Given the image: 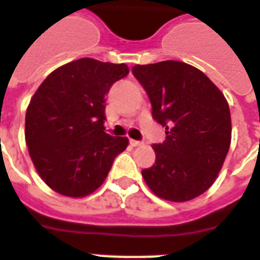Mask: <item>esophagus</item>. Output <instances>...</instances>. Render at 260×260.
<instances>
[{
	"mask_svg": "<svg viewBox=\"0 0 260 260\" xmlns=\"http://www.w3.org/2000/svg\"><path fill=\"white\" fill-rule=\"evenodd\" d=\"M129 143H131V146H134V147H138V146L143 145V143H142V142H139V140H134V139H131Z\"/></svg>",
	"mask_w": 260,
	"mask_h": 260,
	"instance_id": "esophagus-1",
	"label": "esophagus"
}]
</instances>
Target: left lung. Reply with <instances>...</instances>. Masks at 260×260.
Instances as JSON below:
<instances>
[{
	"label": "left lung",
	"mask_w": 260,
	"mask_h": 260,
	"mask_svg": "<svg viewBox=\"0 0 260 260\" xmlns=\"http://www.w3.org/2000/svg\"><path fill=\"white\" fill-rule=\"evenodd\" d=\"M132 73L167 134L162 143L153 145V167L142 171L146 184L167 201L199 197L216 180L230 147L226 98L203 71L183 61L136 64Z\"/></svg>",
	"instance_id": "1"
}]
</instances>
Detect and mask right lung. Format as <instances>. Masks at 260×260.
<instances>
[{
	"instance_id": "1",
	"label": "right lung",
	"mask_w": 260,
	"mask_h": 260,
	"mask_svg": "<svg viewBox=\"0 0 260 260\" xmlns=\"http://www.w3.org/2000/svg\"><path fill=\"white\" fill-rule=\"evenodd\" d=\"M124 63L82 57L57 67L38 86L26 111V143L38 175L53 191L81 199L107 178L128 146L105 132V98L128 76Z\"/></svg>"
}]
</instances>
